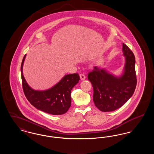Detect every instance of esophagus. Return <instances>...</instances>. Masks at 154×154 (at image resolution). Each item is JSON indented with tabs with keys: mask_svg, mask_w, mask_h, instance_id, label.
Returning <instances> with one entry per match:
<instances>
[{
	"mask_svg": "<svg viewBox=\"0 0 154 154\" xmlns=\"http://www.w3.org/2000/svg\"><path fill=\"white\" fill-rule=\"evenodd\" d=\"M80 77L81 80L82 81L86 79L85 75L84 74H81L80 75Z\"/></svg>",
	"mask_w": 154,
	"mask_h": 154,
	"instance_id": "obj_1",
	"label": "esophagus"
}]
</instances>
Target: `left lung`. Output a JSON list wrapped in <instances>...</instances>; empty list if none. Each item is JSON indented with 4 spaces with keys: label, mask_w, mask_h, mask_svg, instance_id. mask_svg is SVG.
Segmentation results:
<instances>
[{
    "label": "left lung",
    "mask_w": 154,
    "mask_h": 154,
    "mask_svg": "<svg viewBox=\"0 0 154 154\" xmlns=\"http://www.w3.org/2000/svg\"><path fill=\"white\" fill-rule=\"evenodd\" d=\"M122 52L125 63L120 76L110 73L106 69L96 66L88 74V80L94 88L95 105L103 112L120 108L132 97L136 89L137 79L134 55L124 43Z\"/></svg>",
    "instance_id": "1"
}]
</instances>
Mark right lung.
Returning <instances> with one entry per match:
<instances>
[{
	"instance_id": "add662e5",
	"label": "right lung",
	"mask_w": 154,
	"mask_h": 154,
	"mask_svg": "<svg viewBox=\"0 0 154 154\" xmlns=\"http://www.w3.org/2000/svg\"><path fill=\"white\" fill-rule=\"evenodd\" d=\"M22 59L21 66L23 90L28 101L37 109L52 115H62L71 106V91L80 80L77 73L65 75L50 89L39 91L31 88L23 74V65L26 58Z\"/></svg>"
}]
</instances>
